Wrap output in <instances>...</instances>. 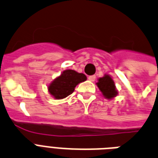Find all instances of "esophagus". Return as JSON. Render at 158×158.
Returning a JSON list of instances; mask_svg holds the SVG:
<instances>
[{
    "label": "esophagus",
    "instance_id": "1",
    "mask_svg": "<svg viewBox=\"0 0 158 158\" xmlns=\"http://www.w3.org/2000/svg\"><path fill=\"white\" fill-rule=\"evenodd\" d=\"M88 80L90 81H94L96 80V76L95 75L89 76V77H88Z\"/></svg>",
    "mask_w": 158,
    "mask_h": 158
}]
</instances>
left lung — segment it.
<instances>
[{
    "label": "left lung",
    "mask_w": 158,
    "mask_h": 158,
    "mask_svg": "<svg viewBox=\"0 0 158 158\" xmlns=\"http://www.w3.org/2000/svg\"><path fill=\"white\" fill-rule=\"evenodd\" d=\"M96 84L106 99H112L117 96L118 92L116 90L114 82L109 75H105L103 77L100 78Z\"/></svg>",
    "instance_id": "obj_1"
}]
</instances>
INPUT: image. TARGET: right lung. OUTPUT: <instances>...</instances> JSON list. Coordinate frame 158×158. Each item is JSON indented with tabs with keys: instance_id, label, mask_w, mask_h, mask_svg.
I'll use <instances>...</instances> for the list:
<instances>
[{
	"instance_id": "obj_1",
	"label": "right lung",
	"mask_w": 158,
	"mask_h": 158,
	"mask_svg": "<svg viewBox=\"0 0 158 158\" xmlns=\"http://www.w3.org/2000/svg\"><path fill=\"white\" fill-rule=\"evenodd\" d=\"M85 80V74L74 70H66L48 85V91L55 99H63L74 91L77 85Z\"/></svg>"
}]
</instances>
